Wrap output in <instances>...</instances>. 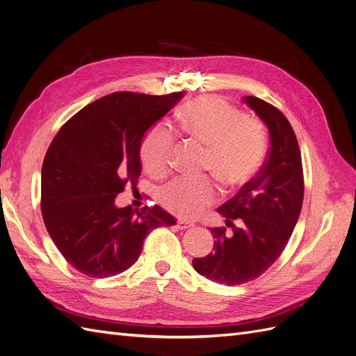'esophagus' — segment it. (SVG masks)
<instances>
[{
  "mask_svg": "<svg viewBox=\"0 0 356 356\" xmlns=\"http://www.w3.org/2000/svg\"><path fill=\"white\" fill-rule=\"evenodd\" d=\"M177 227H178L179 230H186V229L193 227V224L188 222V221H184V220H179V221L177 222Z\"/></svg>",
  "mask_w": 356,
  "mask_h": 356,
  "instance_id": "1",
  "label": "esophagus"
}]
</instances>
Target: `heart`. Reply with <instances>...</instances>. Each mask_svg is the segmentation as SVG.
<instances>
[{"label": "heart", "mask_w": 356, "mask_h": 356, "mask_svg": "<svg viewBox=\"0 0 356 356\" xmlns=\"http://www.w3.org/2000/svg\"><path fill=\"white\" fill-rule=\"evenodd\" d=\"M182 134L207 145L202 168L221 184L239 187L252 179L266 157L264 126L217 95H204L177 111ZM175 135L166 124H154L145 134L139 156L148 174L163 175L170 166ZM218 187L211 177H179L161 190L163 207L181 218H195L217 200Z\"/></svg>", "instance_id": "b5f03b06"}]
</instances>
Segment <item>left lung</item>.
Masks as SVG:
<instances>
[{
    "mask_svg": "<svg viewBox=\"0 0 356 356\" xmlns=\"http://www.w3.org/2000/svg\"><path fill=\"white\" fill-rule=\"evenodd\" d=\"M243 99L268 127L270 149L255 178L217 209L232 233L213 227V252L193 260L199 275L229 286L254 281L277 260L293 234L305 196L300 147L288 118L257 96Z\"/></svg>",
    "mask_w": 356,
    "mask_h": 356,
    "instance_id": "obj_1",
    "label": "left lung"
}]
</instances>
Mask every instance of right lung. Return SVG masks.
<instances>
[{
  "instance_id": "add662e5",
  "label": "right lung",
  "mask_w": 356,
  "mask_h": 356,
  "mask_svg": "<svg viewBox=\"0 0 356 356\" xmlns=\"http://www.w3.org/2000/svg\"><path fill=\"white\" fill-rule=\"evenodd\" d=\"M184 93L115 92L86 105L63 124L41 168V213L50 238L80 273L110 277L141 255L147 234L175 218L159 204L117 208L141 175L145 132Z\"/></svg>"
}]
</instances>
